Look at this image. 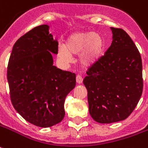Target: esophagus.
I'll return each mask as SVG.
<instances>
[{"mask_svg":"<svg viewBox=\"0 0 148 148\" xmlns=\"http://www.w3.org/2000/svg\"><path fill=\"white\" fill-rule=\"evenodd\" d=\"M76 81L78 84H81L82 81H83V78L82 77L81 75H79V74H77V76H76Z\"/></svg>","mask_w":148,"mask_h":148,"instance_id":"esophagus-1","label":"esophagus"}]
</instances>
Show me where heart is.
<instances>
[{
  "label": "heart",
  "mask_w": 148,
  "mask_h": 148,
  "mask_svg": "<svg viewBox=\"0 0 148 148\" xmlns=\"http://www.w3.org/2000/svg\"><path fill=\"white\" fill-rule=\"evenodd\" d=\"M104 41L103 37L95 32L79 31L69 36L64 45L58 49V57L68 63L72 55L79 54V62L82 66L89 67L96 63L103 56Z\"/></svg>",
  "instance_id": "1"
}]
</instances>
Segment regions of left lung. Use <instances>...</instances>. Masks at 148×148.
<instances>
[{
	"label": "left lung",
	"mask_w": 148,
	"mask_h": 148,
	"mask_svg": "<svg viewBox=\"0 0 148 148\" xmlns=\"http://www.w3.org/2000/svg\"><path fill=\"white\" fill-rule=\"evenodd\" d=\"M113 42L86 71L89 112L100 123L124 120L133 112L143 87L142 58L127 33L111 27Z\"/></svg>",
	"instance_id": "obj_1"
}]
</instances>
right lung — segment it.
I'll list each match as a JSON object with an SVG mask.
<instances>
[{"label":"right lung","instance_id":"add662e5","mask_svg":"<svg viewBox=\"0 0 148 148\" xmlns=\"http://www.w3.org/2000/svg\"><path fill=\"white\" fill-rule=\"evenodd\" d=\"M42 25L13 45L7 68L10 99L15 110L32 124L49 127L65 116L64 103L74 88L76 75L53 65L58 43Z\"/></svg>","mask_w":148,"mask_h":148}]
</instances>
